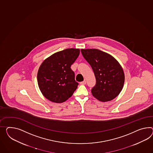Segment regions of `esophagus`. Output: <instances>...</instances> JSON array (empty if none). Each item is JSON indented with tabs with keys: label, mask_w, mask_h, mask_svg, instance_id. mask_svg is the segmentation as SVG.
<instances>
[{
	"label": "esophagus",
	"mask_w": 153,
	"mask_h": 153,
	"mask_svg": "<svg viewBox=\"0 0 153 153\" xmlns=\"http://www.w3.org/2000/svg\"><path fill=\"white\" fill-rule=\"evenodd\" d=\"M86 82L85 80H84V81H82V82H80V84L81 85H85V84H86Z\"/></svg>",
	"instance_id": "esophagus-1"
}]
</instances>
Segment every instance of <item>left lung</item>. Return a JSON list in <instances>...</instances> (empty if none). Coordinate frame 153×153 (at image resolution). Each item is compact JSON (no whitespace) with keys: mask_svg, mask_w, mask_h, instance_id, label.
<instances>
[{"mask_svg":"<svg viewBox=\"0 0 153 153\" xmlns=\"http://www.w3.org/2000/svg\"><path fill=\"white\" fill-rule=\"evenodd\" d=\"M83 57L90 64L96 79L91 92L101 102L116 98L123 88L125 76L118 61L111 55L97 49H81Z\"/></svg>","mask_w":153,"mask_h":153,"instance_id":"left-lung-1","label":"left lung"}]
</instances>
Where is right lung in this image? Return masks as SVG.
<instances>
[{"instance_id":"1","label":"right lung","mask_w":153,"mask_h":153,"mask_svg":"<svg viewBox=\"0 0 153 153\" xmlns=\"http://www.w3.org/2000/svg\"><path fill=\"white\" fill-rule=\"evenodd\" d=\"M80 53L79 49H66L55 53L45 59L40 66L37 74L38 86L42 93L50 101L65 102L76 89L71 65Z\"/></svg>"}]
</instances>
